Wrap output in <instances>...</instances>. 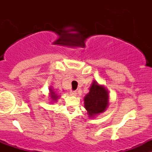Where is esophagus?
<instances>
[{
  "instance_id": "esophagus-1",
  "label": "esophagus",
  "mask_w": 152,
  "mask_h": 152,
  "mask_svg": "<svg viewBox=\"0 0 152 152\" xmlns=\"http://www.w3.org/2000/svg\"><path fill=\"white\" fill-rule=\"evenodd\" d=\"M70 94L71 95V96H75L76 95V91H75V90H70Z\"/></svg>"
}]
</instances>
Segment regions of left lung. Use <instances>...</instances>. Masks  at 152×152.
Here are the masks:
<instances>
[{"label": "left lung", "instance_id": "1", "mask_svg": "<svg viewBox=\"0 0 152 152\" xmlns=\"http://www.w3.org/2000/svg\"><path fill=\"white\" fill-rule=\"evenodd\" d=\"M108 93L103 86L93 82L90 92L85 97V107L90 116L105 111L108 104Z\"/></svg>", "mask_w": 152, "mask_h": 152}]
</instances>
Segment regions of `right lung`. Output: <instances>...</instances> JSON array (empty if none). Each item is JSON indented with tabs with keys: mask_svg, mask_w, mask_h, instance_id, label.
<instances>
[{
	"mask_svg": "<svg viewBox=\"0 0 152 152\" xmlns=\"http://www.w3.org/2000/svg\"><path fill=\"white\" fill-rule=\"evenodd\" d=\"M50 90H51V89H50ZM50 96H51V98L53 99V100H56V99H57V96H56V94H55V93H53L52 90H50Z\"/></svg>",
	"mask_w": 152,
	"mask_h": 152,
	"instance_id": "add662e5",
	"label": "right lung"
}]
</instances>
